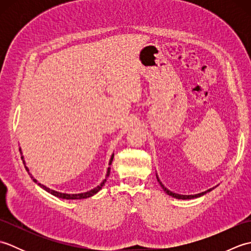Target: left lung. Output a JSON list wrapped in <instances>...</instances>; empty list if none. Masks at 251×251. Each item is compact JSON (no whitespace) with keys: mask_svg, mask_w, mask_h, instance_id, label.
Segmentation results:
<instances>
[{"mask_svg":"<svg viewBox=\"0 0 251 251\" xmlns=\"http://www.w3.org/2000/svg\"><path fill=\"white\" fill-rule=\"evenodd\" d=\"M157 180H158V178H157ZM158 182H159V180H158ZM159 183H161V182H159ZM161 186H162L163 190H164L165 192H166V193H167L168 195L173 196V197H175V199H178V200H191V199H196V197H200V196L204 195V194L208 193V192L211 191V189H209V190L206 191V192H202V193L195 194V195H180V194H176V193H173V192H170L169 190H167L166 188H165V186H164L162 183H161Z\"/></svg>","mask_w":251,"mask_h":251,"instance_id":"left-lung-1","label":"left lung"}]
</instances>
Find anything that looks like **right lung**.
Wrapping results in <instances>:
<instances>
[{"label": "right lung", "instance_id": "right-lung-1", "mask_svg": "<svg viewBox=\"0 0 251 251\" xmlns=\"http://www.w3.org/2000/svg\"><path fill=\"white\" fill-rule=\"evenodd\" d=\"M113 157H114V154L111 156L109 165H111L112 161H113ZM110 169H111V167L108 168V173H106V177H109ZM25 170H26V172H29V169L26 168V167H25ZM32 178H33V177H32ZM33 181H34V182H37V181H36L35 179H33ZM105 181H106V179H104V180L102 181V182H101V184H99L98 186H96L95 189L86 192V193H81V194H65V193H59V192H56V191H54V190H50V189H49V188H46V186L43 185V184H41V183H37V184H39V185L41 186V188H43L45 191L49 192V193H50V194H52V195H55V196H57V197H60V199H65V200H82V199H87V197H90V196H93L94 194L97 193V192L100 191L101 188H102Z\"/></svg>", "mask_w": 251, "mask_h": 251}]
</instances>
